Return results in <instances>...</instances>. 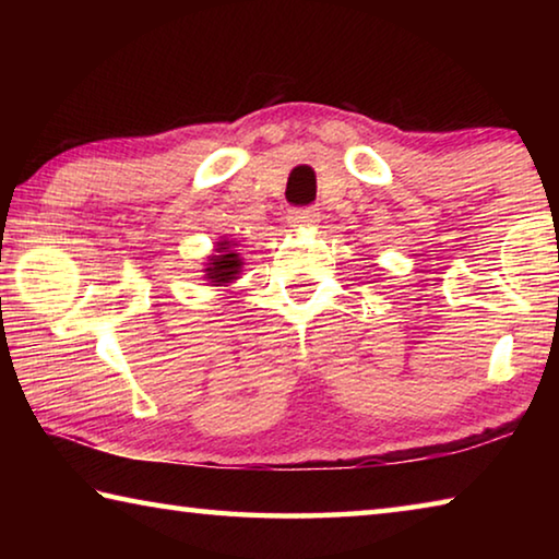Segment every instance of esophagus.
Masks as SVG:
<instances>
[{
    "instance_id": "34e87169",
    "label": "esophagus",
    "mask_w": 559,
    "mask_h": 559,
    "mask_svg": "<svg viewBox=\"0 0 559 559\" xmlns=\"http://www.w3.org/2000/svg\"><path fill=\"white\" fill-rule=\"evenodd\" d=\"M286 219L290 226L302 229V226H316L320 222V212L316 206H302V210H288Z\"/></svg>"
}]
</instances>
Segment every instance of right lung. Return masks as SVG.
I'll use <instances>...</instances> for the list:
<instances>
[{
  "label": "right lung",
  "mask_w": 559,
  "mask_h": 559,
  "mask_svg": "<svg viewBox=\"0 0 559 559\" xmlns=\"http://www.w3.org/2000/svg\"><path fill=\"white\" fill-rule=\"evenodd\" d=\"M236 243L234 241H219L216 243V249L206 263L204 269V278L210 281V286H226V283H234L239 278V271L243 266V261L239 253L234 251Z\"/></svg>",
  "instance_id": "obj_1"
}]
</instances>
